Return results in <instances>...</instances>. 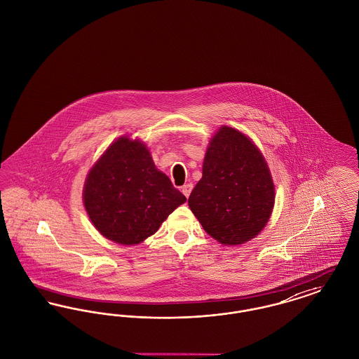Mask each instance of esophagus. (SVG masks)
I'll return each mask as SVG.
<instances>
[{
  "label": "esophagus",
  "instance_id": "1",
  "mask_svg": "<svg viewBox=\"0 0 359 359\" xmlns=\"http://www.w3.org/2000/svg\"><path fill=\"white\" fill-rule=\"evenodd\" d=\"M192 188H194V186H192V184H189V183H188V184H184V186L182 187V192L184 194V196H186V198L189 196V194H191Z\"/></svg>",
  "mask_w": 359,
  "mask_h": 359
}]
</instances>
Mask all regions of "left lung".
<instances>
[{
  "mask_svg": "<svg viewBox=\"0 0 359 359\" xmlns=\"http://www.w3.org/2000/svg\"><path fill=\"white\" fill-rule=\"evenodd\" d=\"M188 205L205 233L223 245L255 238L274 205L273 182L256 145L238 130L221 128L210 142L203 176Z\"/></svg>",
  "mask_w": 359,
  "mask_h": 359,
  "instance_id": "8db88e82",
  "label": "left lung"
}]
</instances>
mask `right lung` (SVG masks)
<instances>
[{
    "label": "right lung",
    "mask_w": 359,
    "mask_h": 359,
    "mask_svg": "<svg viewBox=\"0 0 359 359\" xmlns=\"http://www.w3.org/2000/svg\"><path fill=\"white\" fill-rule=\"evenodd\" d=\"M87 214L107 239L136 245L154 234L186 196L157 171L145 145L121 137L113 142L86 180Z\"/></svg>",
    "instance_id": "1"
}]
</instances>
